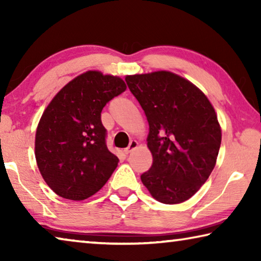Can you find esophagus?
<instances>
[{
	"label": "esophagus",
	"mask_w": 261,
	"mask_h": 261,
	"mask_svg": "<svg viewBox=\"0 0 261 261\" xmlns=\"http://www.w3.org/2000/svg\"><path fill=\"white\" fill-rule=\"evenodd\" d=\"M137 146H138V143H137L136 140H131L130 144H129V146H127V147L124 149V153H125V154L131 153L132 151H134V149L137 148Z\"/></svg>",
	"instance_id": "esophagus-1"
}]
</instances>
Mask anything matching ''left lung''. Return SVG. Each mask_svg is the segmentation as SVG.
Instances as JSON below:
<instances>
[{"label": "left lung", "instance_id": "8db88e82", "mask_svg": "<svg viewBox=\"0 0 261 261\" xmlns=\"http://www.w3.org/2000/svg\"><path fill=\"white\" fill-rule=\"evenodd\" d=\"M125 82L149 125L153 163L141 182L162 204L190 199L218 159L222 134L214 107L204 92L174 72L130 74Z\"/></svg>", "mask_w": 261, "mask_h": 261}]
</instances>
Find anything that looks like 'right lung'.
Returning a JSON list of instances; mask_svg holds the SVG:
<instances>
[{
	"instance_id": "1",
	"label": "right lung",
	"mask_w": 261,
	"mask_h": 261,
	"mask_svg": "<svg viewBox=\"0 0 261 261\" xmlns=\"http://www.w3.org/2000/svg\"><path fill=\"white\" fill-rule=\"evenodd\" d=\"M126 90L122 78L90 70L69 82L47 106L35 132V160L57 196L84 200L103 187L118 159L108 151L101 112Z\"/></svg>"
}]
</instances>
